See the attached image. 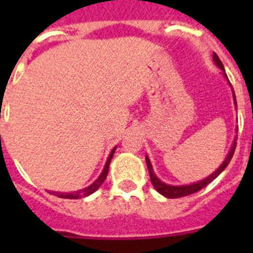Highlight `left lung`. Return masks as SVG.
<instances>
[{
    "label": "left lung",
    "instance_id": "1",
    "mask_svg": "<svg viewBox=\"0 0 253 253\" xmlns=\"http://www.w3.org/2000/svg\"><path fill=\"white\" fill-rule=\"evenodd\" d=\"M212 61L214 63L217 65L221 70H222V76L226 78V81L228 84L230 85L228 80V76H226V73H225V69H223V65L221 62V59L218 58V55L214 52L212 54ZM230 88H232V85H230ZM232 93H233V101H234V107L237 108V104H236V94H234V90L232 88ZM236 139L237 137H234V141L232 143V146H230V150H229V153L226 154V157L225 160L222 161V164L218 167L217 169L212 172L211 175L206 176L205 179H202L199 181H194V183H190V184H181V186H173V184H168V183H165V181L160 180L157 175L154 173L153 170V167H152V163H150V160L149 157L146 156V165H148V169H149V175H150V180H152V184L153 187L157 190V192H160L161 195H164L165 198H169V199H173V198H181V196H187V195H191V194H194V192H198L199 190H202L203 187H206L209 183H211L215 177H217L221 172H222L228 164L230 163V160L233 157V153H234V149H236Z\"/></svg>",
    "mask_w": 253,
    "mask_h": 253
}]
</instances>
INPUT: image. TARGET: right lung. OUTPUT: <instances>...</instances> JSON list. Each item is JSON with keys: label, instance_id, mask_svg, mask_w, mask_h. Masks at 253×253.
<instances>
[{"label": "right lung", "instance_id": "obj_1", "mask_svg": "<svg viewBox=\"0 0 253 253\" xmlns=\"http://www.w3.org/2000/svg\"><path fill=\"white\" fill-rule=\"evenodd\" d=\"M116 150V146L112 150H111L110 156H108V159L105 161V165H104V169L101 170V173L100 176L96 179V180L90 184V186L85 187L83 190H78V191H73V192H55L54 191V194L59 198H67V199H78V198H85V196H89L90 194H93L94 191H97L100 188V186L104 183L105 177L108 175V169H110V164H111V160L114 157V153H115Z\"/></svg>", "mask_w": 253, "mask_h": 253}]
</instances>
